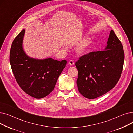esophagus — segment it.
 I'll return each mask as SVG.
<instances>
[{
    "instance_id": "obj_1",
    "label": "esophagus",
    "mask_w": 133,
    "mask_h": 133,
    "mask_svg": "<svg viewBox=\"0 0 133 133\" xmlns=\"http://www.w3.org/2000/svg\"><path fill=\"white\" fill-rule=\"evenodd\" d=\"M68 64H69V65H70L71 66H73L74 65V62L72 60H71L70 61H69Z\"/></svg>"
}]
</instances>
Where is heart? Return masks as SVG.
<instances>
[{"label":"heart","instance_id":"1","mask_svg":"<svg viewBox=\"0 0 133 133\" xmlns=\"http://www.w3.org/2000/svg\"><path fill=\"white\" fill-rule=\"evenodd\" d=\"M91 41L89 40H85L76 47V52L79 55H85L88 53Z\"/></svg>","mask_w":133,"mask_h":133}]
</instances>
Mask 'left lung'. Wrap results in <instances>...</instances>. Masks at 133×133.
Here are the masks:
<instances>
[{
	"instance_id": "1",
	"label": "left lung",
	"mask_w": 133,
	"mask_h": 133,
	"mask_svg": "<svg viewBox=\"0 0 133 133\" xmlns=\"http://www.w3.org/2000/svg\"><path fill=\"white\" fill-rule=\"evenodd\" d=\"M104 51L86 54L75 62L79 92L87 99H94L106 94L120 78L124 53L121 41L113 30Z\"/></svg>"
}]
</instances>
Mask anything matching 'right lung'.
<instances>
[{
    "label": "right lung",
    "mask_w": 133,
    "mask_h": 133,
    "mask_svg": "<svg viewBox=\"0 0 133 133\" xmlns=\"http://www.w3.org/2000/svg\"><path fill=\"white\" fill-rule=\"evenodd\" d=\"M24 29L13 41L10 53L12 70L18 85L36 99H41L53 91L67 61L52 58L43 60L30 58L24 52Z\"/></svg>",
    "instance_id": "add662e5"
}]
</instances>
